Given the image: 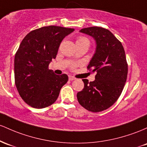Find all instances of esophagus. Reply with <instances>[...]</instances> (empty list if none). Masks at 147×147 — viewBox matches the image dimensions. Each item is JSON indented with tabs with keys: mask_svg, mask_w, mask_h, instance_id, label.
I'll list each match as a JSON object with an SVG mask.
<instances>
[{
	"mask_svg": "<svg viewBox=\"0 0 147 147\" xmlns=\"http://www.w3.org/2000/svg\"><path fill=\"white\" fill-rule=\"evenodd\" d=\"M75 79H76L75 77L72 76H69V80H75Z\"/></svg>",
	"mask_w": 147,
	"mask_h": 147,
	"instance_id": "esophagus-1",
	"label": "esophagus"
}]
</instances>
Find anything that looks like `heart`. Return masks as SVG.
Returning <instances> with one entry per match:
<instances>
[{
    "mask_svg": "<svg viewBox=\"0 0 147 147\" xmlns=\"http://www.w3.org/2000/svg\"><path fill=\"white\" fill-rule=\"evenodd\" d=\"M82 43H87L90 44V41L87 37H83V36H79L76 39V44H82ZM78 66V63H72L71 65V68L74 69Z\"/></svg>",
    "mask_w": 147,
    "mask_h": 147,
    "instance_id": "1",
    "label": "heart"
}]
</instances>
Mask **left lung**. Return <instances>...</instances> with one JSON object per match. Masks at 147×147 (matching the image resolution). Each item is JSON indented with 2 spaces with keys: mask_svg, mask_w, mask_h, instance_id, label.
Masks as SVG:
<instances>
[{
  "mask_svg": "<svg viewBox=\"0 0 147 147\" xmlns=\"http://www.w3.org/2000/svg\"><path fill=\"white\" fill-rule=\"evenodd\" d=\"M94 38L96 49L87 69L96 72L95 80L82 79L84 88L77 98L84 108L93 113L112 106L121 95L128 75V63L121 42L108 29L101 27L80 30Z\"/></svg>",
  "mask_w": 147,
  "mask_h": 147,
  "instance_id": "8db88e82",
  "label": "left lung"
}]
</instances>
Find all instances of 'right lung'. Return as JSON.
Wrapping results in <instances>:
<instances>
[{
	"mask_svg": "<svg viewBox=\"0 0 147 147\" xmlns=\"http://www.w3.org/2000/svg\"><path fill=\"white\" fill-rule=\"evenodd\" d=\"M74 30L49 26L35 29L24 38L14 57V80L19 95L32 108H47L55 102L67 74L56 75L49 69L62 39Z\"/></svg>",
	"mask_w": 147,
	"mask_h": 147,
	"instance_id": "1",
	"label": "right lung"
}]
</instances>
